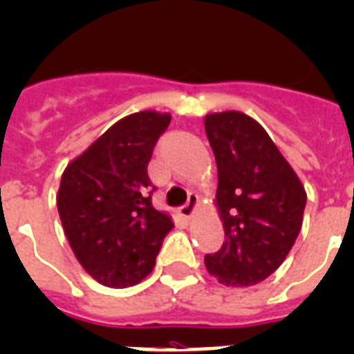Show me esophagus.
Wrapping results in <instances>:
<instances>
[{"label": "esophagus", "mask_w": 354, "mask_h": 354, "mask_svg": "<svg viewBox=\"0 0 354 354\" xmlns=\"http://www.w3.org/2000/svg\"><path fill=\"white\" fill-rule=\"evenodd\" d=\"M197 206H198V197L195 194H189L188 195V203L184 204L183 208L179 209L180 215H183L184 218H192V217H194L195 209H197Z\"/></svg>", "instance_id": "34e87169"}]
</instances>
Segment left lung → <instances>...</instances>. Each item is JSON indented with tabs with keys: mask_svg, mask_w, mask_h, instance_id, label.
<instances>
[{
	"mask_svg": "<svg viewBox=\"0 0 354 354\" xmlns=\"http://www.w3.org/2000/svg\"><path fill=\"white\" fill-rule=\"evenodd\" d=\"M215 162V206L223 248L204 257L209 275L224 286H255L277 271L300 233L306 189L268 131L235 110L204 118Z\"/></svg>",
	"mask_w": 354,
	"mask_h": 354,
	"instance_id": "8db88e82",
	"label": "left lung"
}]
</instances>
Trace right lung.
<instances>
[{
  "label": "right lung",
  "mask_w": 354,
  "mask_h": 354,
  "mask_svg": "<svg viewBox=\"0 0 354 354\" xmlns=\"http://www.w3.org/2000/svg\"><path fill=\"white\" fill-rule=\"evenodd\" d=\"M170 113L119 119L61 175L57 212L83 270L108 288L139 284L156 266L171 217L151 206L148 162Z\"/></svg>",
  "instance_id": "add662e5"
}]
</instances>
